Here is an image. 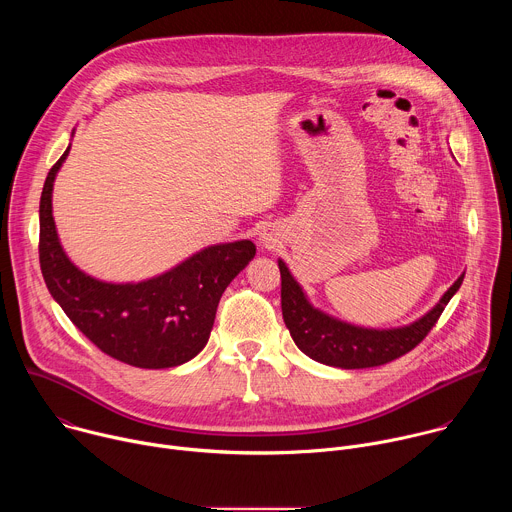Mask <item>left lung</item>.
<instances>
[{
    "label": "left lung",
    "instance_id": "left-lung-1",
    "mask_svg": "<svg viewBox=\"0 0 512 512\" xmlns=\"http://www.w3.org/2000/svg\"><path fill=\"white\" fill-rule=\"evenodd\" d=\"M279 271L281 314L291 338L310 358L338 369L381 367V364H387L413 350L429 334L435 322L440 320L444 308L464 281V275H460L458 281H454V285L442 296V300L435 304V308L417 322L403 328L371 330L340 322L316 310L306 300L300 283L291 277L281 259Z\"/></svg>",
    "mask_w": 512,
    "mask_h": 512
}]
</instances>
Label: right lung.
Here are the masks:
<instances>
[{"label":"right lung","mask_w":512,"mask_h":512,"mask_svg":"<svg viewBox=\"0 0 512 512\" xmlns=\"http://www.w3.org/2000/svg\"><path fill=\"white\" fill-rule=\"evenodd\" d=\"M70 145L50 168L40 196V269L52 298L99 350L137 369H170L208 342L227 285L255 257L251 241L212 245L139 283H105L70 263L52 218V186Z\"/></svg>","instance_id":"right-lung-1"}]
</instances>
